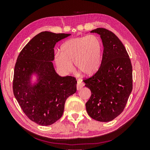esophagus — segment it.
<instances>
[{
	"label": "esophagus",
	"mask_w": 150,
	"mask_h": 150,
	"mask_svg": "<svg viewBox=\"0 0 150 150\" xmlns=\"http://www.w3.org/2000/svg\"><path fill=\"white\" fill-rule=\"evenodd\" d=\"M83 86H84V84L81 82V81H78V83H77V85H76L77 90H81Z\"/></svg>",
	"instance_id": "esophagus-1"
}]
</instances>
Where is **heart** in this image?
Listing matches in <instances>:
<instances>
[{
	"label": "heart",
	"instance_id": "obj_1",
	"mask_svg": "<svg viewBox=\"0 0 150 150\" xmlns=\"http://www.w3.org/2000/svg\"><path fill=\"white\" fill-rule=\"evenodd\" d=\"M103 47L101 40L96 35L72 38L62 44L61 52H56L54 61L64 74L69 73L74 62L76 70L91 76L100 66Z\"/></svg>",
	"mask_w": 150,
	"mask_h": 150
}]
</instances>
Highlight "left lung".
<instances>
[{
	"label": "left lung",
	"mask_w": 150,
	"mask_h": 150,
	"mask_svg": "<svg viewBox=\"0 0 150 150\" xmlns=\"http://www.w3.org/2000/svg\"><path fill=\"white\" fill-rule=\"evenodd\" d=\"M91 33L100 35L104 50L99 69L84 81L91 91L86 111L93 119L108 122L124 110L132 91V66L124 45L114 33L104 28Z\"/></svg>",
	"instance_id": "left-lung-1"
}]
</instances>
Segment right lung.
Segmentation results:
<instances>
[{"label":"right lung","instance_id":"add662e5","mask_svg":"<svg viewBox=\"0 0 150 150\" xmlns=\"http://www.w3.org/2000/svg\"><path fill=\"white\" fill-rule=\"evenodd\" d=\"M71 35L42 32L25 45L17 57L13 94L25 115L39 125H51L59 120L67 98L76 92V78L59 76L52 62L56 44Z\"/></svg>","mask_w":150,"mask_h":150}]
</instances>
